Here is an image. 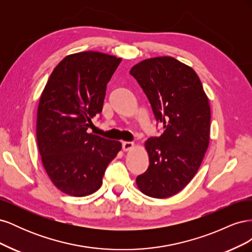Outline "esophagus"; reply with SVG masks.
<instances>
[{
	"label": "esophagus",
	"mask_w": 252,
	"mask_h": 252,
	"mask_svg": "<svg viewBox=\"0 0 252 252\" xmlns=\"http://www.w3.org/2000/svg\"><path fill=\"white\" fill-rule=\"evenodd\" d=\"M134 146V144L132 142H123L122 143V148H123L124 151H128L132 149Z\"/></svg>",
	"instance_id": "obj_1"
}]
</instances>
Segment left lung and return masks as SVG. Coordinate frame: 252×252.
<instances>
[{"instance_id":"1","label":"left lung","mask_w":252,"mask_h":252,"mask_svg":"<svg viewBox=\"0 0 252 252\" xmlns=\"http://www.w3.org/2000/svg\"><path fill=\"white\" fill-rule=\"evenodd\" d=\"M163 133L145 143L149 167L136 177L141 191L156 199L177 194L199 170L208 148L210 107L192 68L170 57L145 60L131 68Z\"/></svg>"}]
</instances>
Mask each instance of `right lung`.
Returning <instances> with one entry per match:
<instances>
[{
    "instance_id": "1",
    "label": "right lung",
    "mask_w": 252,
    "mask_h": 252,
    "mask_svg": "<svg viewBox=\"0 0 252 252\" xmlns=\"http://www.w3.org/2000/svg\"><path fill=\"white\" fill-rule=\"evenodd\" d=\"M120 62L95 51L68 56L53 69L41 95L36 141L42 163L56 187L69 195L96 191L122 148L118 141L87 133L91 120L102 112Z\"/></svg>"
}]
</instances>
